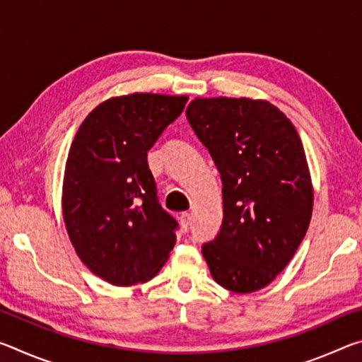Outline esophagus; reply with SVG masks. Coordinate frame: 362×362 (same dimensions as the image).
Segmentation results:
<instances>
[{
	"label": "esophagus",
	"instance_id": "34e87169",
	"mask_svg": "<svg viewBox=\"0 0 362 362\" xmlns=\"http://www.w3.org/2000/svg\"><path fill=\"white\" fill-rule=\"evenodd\" d=\"M179 220H180V226H182V230H183V231H187V230H188V226H189V223H192V216H189L188 212H183V214H180Z\"/></svg>",
	"mask_w": 362,
	"mask_h": 362
}]
</instances>
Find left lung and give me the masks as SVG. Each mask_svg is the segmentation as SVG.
<instances>
[{
	"instance_id": "1",
	"label": "left lung",
	"mask_w": 362,
	"mask_h": 362,
	"mask_svg": "<svg viewBox=\"0 0 362 362\" xmlns=\"http://www.w3.org/2000/svg\"><path fill=\"white\" fill-rule=\"evenodd\" d=\"M187 118L223 183L222 226L203 244L212 278L231 292L263 289L291 262L313 212L302 140L267 100L194 99Z\"/></svg>"
}]
</instances>
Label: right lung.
Instances as JSON below:
<instances>
[{
  "instance_id": "add662e5",
  "label": "right lung",
  "mask_w": 362,
  "mask_h": 362,
  "mask_svg": "<svg viewBox=\"0 0 362 362\" xmlns=\"http://www.w3.org/2000/svg\"><path fill=\"white\" fill-rule=\"evenodd\" d=\"M187 95L136 93L90 112L65 164L62 211L81 262L113 286L156 276L175 244V218L163 209L146 153L179 118Z\"/></svg>"
}]
</instances>
